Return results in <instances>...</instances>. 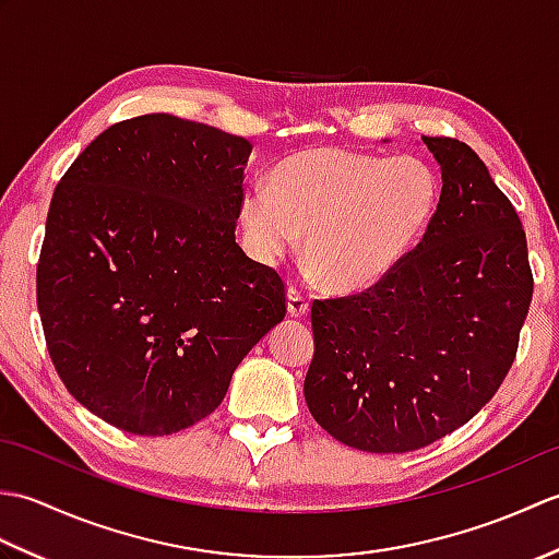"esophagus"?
<instances>
[{
    "label": "esophagus",
    "mask_w": 559,
    "mask_h": 559,
    "mask_svg": "<svg viewBox=\"0 0 559 559\" xmlns=\"http://www.w3.org/2000/svg\"><path fill=\"white\" fill-rule=\"evenodd\" d=\"M288 312L290 317H307L310 312V300H307V295H302L298 288H288Z\"/></svg>",
    "instance_id": "1"
}]
</instances>
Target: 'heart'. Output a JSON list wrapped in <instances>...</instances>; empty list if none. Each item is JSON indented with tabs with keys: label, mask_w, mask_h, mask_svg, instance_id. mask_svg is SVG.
Returning a JSON list of instances; mask_svg holds the SVG:
<instances>
[{
	"label": "heart",
	"mask_w": 559,
	"mask_h": 559,
	"mask_svg": "<svg viewBox=\"0 0 559 559\" xmlns=\"http://www.w3.org/2000/svg\"><path fill=\"white\" fill-rule=\"evenodd\" d=\"M442 180L418 156L307 148L273 165L266 189L240 201L245 245L278 264L305 235V254L336 293H360L401 266L437 216Z\"/></svg>",
	"instance_id": "1"
}]
</instances>
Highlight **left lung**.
Instances as JSON below:
<instances>
[{
  "mask_svg": "<svg viewBox=\"0 0 559 559\" xmlns=\"http://www.w3.org/2000/svg\"><path fill=\"white\" fill-rule=\"evenodd\" d=\"M442 201L420 245L365 293L312 302V418L338 442L403 454L459 430L500 389L533 295L526 233L463 141L423 136Z\"/></svg>",
  "mask_w": 559,
  "mask_h": 559,
  "instance_id": "left-lung-1",
  "label": "left lung"
}]
</instances>
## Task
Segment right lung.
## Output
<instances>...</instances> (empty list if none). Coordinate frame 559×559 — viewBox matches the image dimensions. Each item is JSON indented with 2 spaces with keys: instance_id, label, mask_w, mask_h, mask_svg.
<instances>
[{
  "instance_id": "right-lung-1",
  "label": "right lung",
  "mask_w": 559,
  "mask_h": 559,
  "mask_svg": "<svg viewBox=\"0 0 559 559\" xmlns=\"http://www.w3.org/2000/svg\"><path fill=\"white\" fill-rule=\"evenodd\" d=\"M252 144L175 115L105 129L59 180L38 261L69 394L124 432H180L286 317L276 271L235 242Z\"/></svg>"
}]
</instances>
